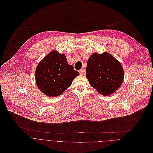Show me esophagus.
I'll use <instances>...</instances> for the list:
<instances>
[{
    "label": "esophagus",
    "instance_id": "esophagus-1",
    "mask_svg": "<svg viewBox=\"0 0 153 153\" xmlns=\"http://www.w3.org/2000/svg\"><path fill=\"white\" fill-rule=\"evenodd\" d=\"M79 74L81 75H83V74H84L85 73V71L84 69H81V70L79 71Z\"/></svg>",
    "mask_w": 153,
    "mask_h": 153
}]
</instances>
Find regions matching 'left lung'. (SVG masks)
Wrapping results in <instances>:
<instances>
[{
	"mask_svg": "<svg viewBox=\"0 0 153 153\" xmlns=\"http://www.w3.org/2000/svg\"><path fill=\"white\" fill-rule=\"evenodd\" d=\"M86 78L98 92L107 96L118 89L124 81V72L120 63L108 52H95L89 57Z\"/></svg>",
	"mask_w": 153,
	"mask_h": 153,
	"instance_id": "8db88e82",
	"label": "left lung"
}]
</instances>
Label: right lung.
I'll return each mask as SVG.
<instances>
[{
	"label": "right lung",
	"instance_id": "obj_1",
	"mask_svg": "<svg viewBox=\"0 0 153 153\" xmlns=\"http://www.w3.org/2000/svg\"><path fill=\"white\" fill-rule=\"evenodd\" d=\"M79 74L68 64L65 53L52 51L37 65L35 78L42 93L55 97L62 95Z\"/></svg>",
	"mask_w": 153,
	"mask_h": 153
}]
</instances>
